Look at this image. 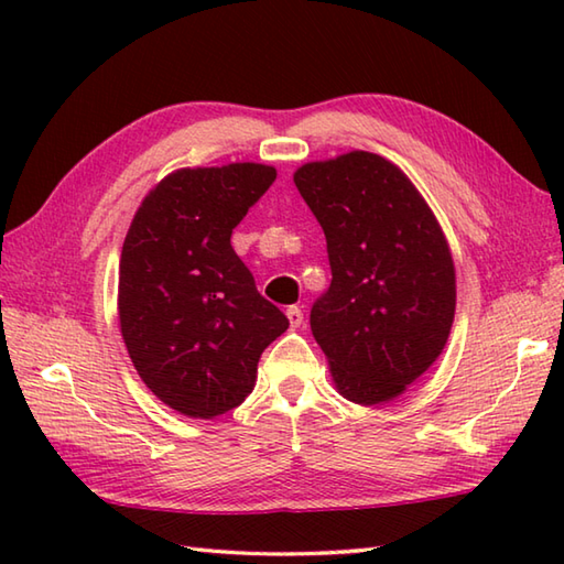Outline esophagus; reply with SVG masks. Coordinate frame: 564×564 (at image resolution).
I'll list each match as a JSON object with an SVG mask.
<instances>
[{
    "label": "esophagus",
    "mask_w": 564,
    "mask_h": 564,
    "mask_svg": "<svg viewBox=\"0 0 564 564\" xmlns=\"http://www.w3.org/2000/svg\"><path fill=\"white\" fill-rule=\"evenodd\" d=\"M285 315H289V322H291L293 329L303 325V310L297 307V305H291L289 310H285Z\"/></svg>",
    "instance_id": "obj_1"
}]
</instances>
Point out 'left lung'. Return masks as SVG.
Returning <instances> with one entry per match:
<instances>
[{"instance_id": "left-lung-1", "label": "left lung", "mask_w": 564, "mask_h": 564, "mask_svg": "<svg viewBox=\"0 0 564 564\" xmlns=\"http://www.w3.org/2000/svg\"><path fill=\"white\" fill-rule=\"evenodd\" d=\"M293 182L327 239L329 289L310 327L346 400L378 404L412 386L448 341L455 271L441 227L398 166L356 150Z\"/></svg>"}]
</instances>
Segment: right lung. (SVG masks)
I'll return each instance as SVG.
<instances>
[{
	"mask_svg": "<svg viewBox=\"0 0 564 564\" xmlns=\"http://www.w3.org/2000/svg\"><path fill=\"white\" fill-rule=\"evenodd\" d=\"M273 182V166L251 162L178 170L130 223L118 271L123 341L142 382L186 416L242 404L261 351L289 329L230 245Z\"/></svg>",
	"mask_w": 564,
	"mask_h": 564,
	"instance_id": "right-lung-1",
	"label": "right lung"
}]
</instances>
